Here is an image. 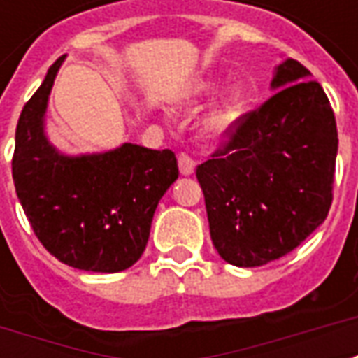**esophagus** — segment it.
Listing matches in <instances>:
<instances>
[{
  "label": "esophagus",
  "mask_w": 358,
  "mask_h": 358,
  "mask_svg": "<svg viewBox=\"0 0 358 358\" xmlns=\"http://www.w3.org/2000/svg\"><path fill=\"white\" fill-rule=\"evenodd\" d=\"M178 166L184 176H192L195 172V161L189 155H184V153L178 157Z\"/></svg>",
  "instance_id": "34e87169"
}]
</instances>
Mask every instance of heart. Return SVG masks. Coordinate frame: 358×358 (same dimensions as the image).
I'll return each instance as SVG.
<instances>
[{
  "mask_svg": "<svg viewBox=\"0 0 358 358\" xmlns=\"http://www.w3.org/2000/svg\"><path fill=\"white\" fill-rule=\"evenodd\" d=\"M224 86V78L218 76V74H209V76H203L192 82L187 86L180 99L186 103V105H199L213 99L215 95L222 90ZM249 109V94L248 90L236 84L232 88L228 90L222 99L213 107V109L205 115L201 122V132L203 136L209 141L220 143L232 138L234 134L240 130L243 118L248 115Z\"/></svg>",
  "mask_w": 358,
  "mask_h": 358,
  "instance_id": "obj_1",
  "label": "heart"
}]
</instances>
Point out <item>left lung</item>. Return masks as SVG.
Segmentation results:
<instances>
[{
    "label": "left lung",
    "mask_w": 358,
    "mask_h": 358,
    "mask_svg": "<svg viewBox=\"0 0 358 358\" xmlns=\"http://www.w3.org/2000/svg\"><path fill=\"white\" fill-rule=\"evenodd\" d=\"M295 59L274 69L276 94L197 166L210 238L226 263L263 266L301 245L328 217L338 155L330 101Z\"/></svg>",
    "instance_id": "left-lung-1"
}]
</instances>
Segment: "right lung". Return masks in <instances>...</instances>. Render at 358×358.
<instances>
[{
	"mask_svg": "<svg viewBox=\"0 0 358 358\" xmlns=\"http://www.w3.org/2000/svg\"><path fill=\"white\" fill-rule=\"evenodd\" d=\"M57 59L20 113L13 180L42 245L61 263L88 272L130 268L148 245L161 197L178 178L171 149L124 141L103 153L69 155L45 134Z\"/></svg>",
	"mask_w": 358,
	"mask_h": 358,
	"instance_id": "obj_1",
	"label": "right lung"
}]
</instances>
